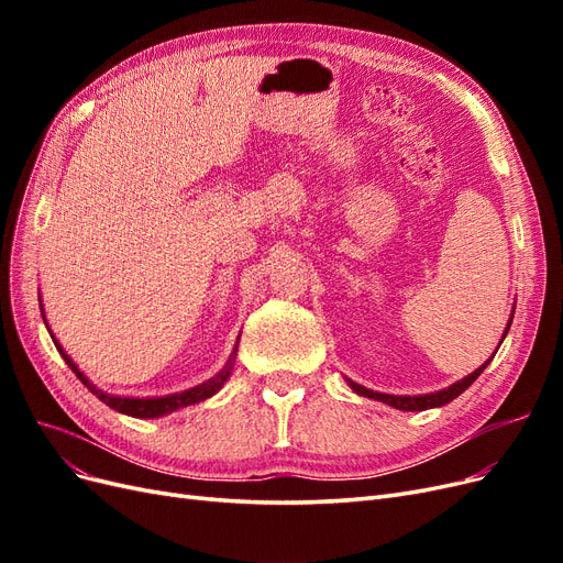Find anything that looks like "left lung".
<instances>
[{
    "instance_id": "obj_1",
    "label": "left lung",
    "mask_w": 563,
    "mask_h": 563,
    "mask_svg": "<svg viewBox=\"0 0 563 563\" xmlns=\"http://www.w3.org/2000/svg\"><path fill=\"white\" fill-rule=\"evenodd\" d=\"M509 323H512V319L507 321V331H509ZM507 331L503 333V340H505V335H507ZM500 340V343H503ZM498 352V350H496ZM493 360V356H490ZM490 360L484 364V366H479L476 368L474 373H470L467 378H463V380H457L455 385H451V387H446V389H441V391H434V395H420V397H395V395H380V391H371V389H366V387H362V385H356V383H352V380H347L350 383V387L356 391V395H362V397H368V399H378V401H383V404H389V406H395V408H399V411H424V408H437V406H444V404H449V401H453L455 397H460L463 395V391L482 376L484 373V368L490 364Z\"/></svg>"
}]
</instances>
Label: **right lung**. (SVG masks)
I'll use <instances>...</instances> for the list:
<instances>
[{"label": "right lung", "instance_id": "1", "mask_svg": "<svg viewBox=\"0 0 563 563\" xmlns=\"http://www.w3.org/2000/svg\"><path fill=\"white\" fill-rule=\"evenodd\" d=\"M42 317H44V314H42ZM51 338H54V335H51ZM56 347H58L60 356L65 360V364L75 371V376H77L84 385L89 387L91 395H96L100 401L108 404L110 408H114V411L126 413V416H131V418H159V416H166V413L176 411V408L192 406V404H199V401H203V399H209V397L216 395V391H218L220 387H223V383L230 378L232 362H234V360H230V362L223 366V371L218 373V376H213L211 380L201 383V385H197V387H192V389L180 391V395L157 397V399H131V397H112V395H106V391H100V389H98L93 383H89V378L84 376V373L75 366V362L63 352V347H60L58 343H56ZM234 352H236V347H234Z\"/></svg>", "mask_w": 563, "mask_h": 563}]
</instances>
